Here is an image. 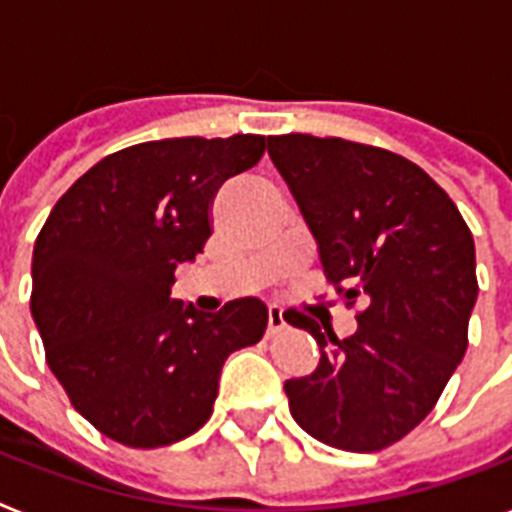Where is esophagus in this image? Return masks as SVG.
<instances>
[{
    "label": "esophagus",
    "mask_w": 512,
    "mask_h": 512,
    "mask_svg": "<svg viewBox=\"0 0 512 512\" xmlns=\"http://www.w3.org/2000/svg\"><path fill=\"white\" fill-rule=\"evenodd\" d=\"M286 321L284 313H281V307H268V336L278 334V331H284Z\"/></svg>",
    "instance_id": "obj_1"
}]
</instances>
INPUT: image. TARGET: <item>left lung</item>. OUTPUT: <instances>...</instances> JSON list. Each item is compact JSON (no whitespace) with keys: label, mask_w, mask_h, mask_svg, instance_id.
Instances as JSON below:
<instances>
[{"label":"left lung","mask_w":512,"mask_h":512,"mask_svg":"<svg viewBox=\"0 0 512 512\" xmlns=\"http://www.w3.org/2000/svg\"><path fill=\"white\" fill-rule=\"evenodd\" d=\"M268 155L313 231L326 281L357 310L339 339L294 313L321 347L310 376L284 392L318 442L378 452L434 410L468 350L476 247L450 194L415 162L336 136H270ZM286 318V315H284Z\"/></svg>","instance_id":"obj_1"}]
</instances>
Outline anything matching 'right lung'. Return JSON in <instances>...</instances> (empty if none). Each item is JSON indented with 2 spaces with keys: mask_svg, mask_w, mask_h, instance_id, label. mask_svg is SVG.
Returning <instances> with one entry per match:
<instances>
[{
  "mask_svg": "<svg viewBox=\"0 0 512 512\" xmlns=\"http://www.w3.org/2000/svg\"><path fill=\"white\" fill-rule=\"evenodd\" d=\"M265 155V136L144 141L86 170L33 247L31 313L70 405L112 442L155 450L213 415L220 371L263 339L268 307L197 313L173 270L210 236V202Z\"/></svg>",
  "mask_w": 512,
  "mask_h": 512,
  "instance_id": "add662e5",
  "label": "right lung"
}]
</instances>
